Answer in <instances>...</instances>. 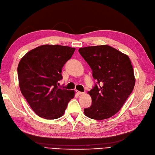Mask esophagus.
Segmentation results:
<instances>
[{"label":"esophagus","instance_id":"obj_1","mask_svg":"<svg viewBox=\"0 0 155 155\" xmlns=\"http://www.w3.org/2000/svg\"><path fill=\"white\" fill-rule=\"evenodd\" d=\"M76 93H77L78 94H79V95H81V94H84V92H80V91H76Z\"/></svg>","mask_w":155,"mask_h":155}]
</instances>
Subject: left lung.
Returning <instances> with one entry per match:
<instances>
[{"label":"left lung","mask_w":155,"mask_h":155,"mask_svg":"<svg viewBox=\"0 0 155 155\" xmlns=\"http://www.w3.org/2000/svg\"><path fill=\"white\" fill-rule=\"evenodd\" d=\"M97 83L88 92L90 107L84 110L87 117L104 120L116 114L134 90L135 77L128 56L107 45L79 49Z\"/></svg>","instance_id":"1"}]
</instances>
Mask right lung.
<instances>
[{
    "instance_id": "obj_1",
    "label": "right lung",
    "mask_w": 155,
    "mask_h": 155,
    "mask_svg": "<svg viewBox=\"0 0 155 155\" xmlns=\"http://www.w3.org/2000/svg\"><path fill=\"white\" fill-rule=\"evenodd\" d=\"M75 48L43 45L27 52L18 67L21 94L40 117L53 120L63 115L74 91L58 87L62 69Z\"/></svg>"
}]
</instances>
